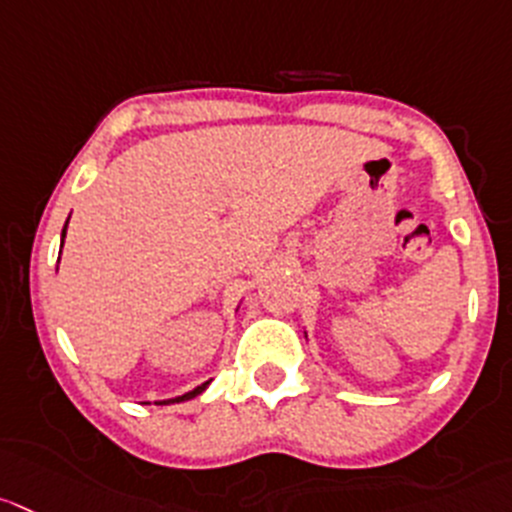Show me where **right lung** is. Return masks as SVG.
<instances>
[{
	"label": "right lung",
	"mask_w": 512,
	"mask_h": 512,
	"mask_svg": "<svg viewBox=\"0 0 512 512\" xmlns=\"http://www.w3.org/2000/svg\"><path fill=\"white\" fill-rule=\"evenodd\" d=\"M67 223H70V218H67ZM67 223H65V228H62V241H65V233H67ZM62 253V251H60ZM208 384L211 382H203L201 387H196V389H191V392H186V394H180V397H173V399H160V402H155V405H175V402H186V399H193V397H198V394L203 392V389L208 387Z\"/></svg>",
	"instance_id": "right-lung-1"
}]
</instances>
